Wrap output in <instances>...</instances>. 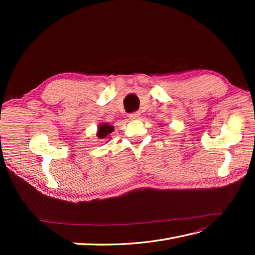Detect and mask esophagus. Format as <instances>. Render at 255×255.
Here are the masks:
<instances>
[{
    "instance_id": "esophagus-1",
    "label": "esophagus",
    "mask_w": 255,
    "mask_h": 255,
    "mask_svg": "<svg viewBox=\"0 0 255 255\" xmlns=\"http://www.w3.org/2000/svg\"><path fill=\"white\" fill-rule=\"evenodd\" d=\"M139 116H140V114L138 112H136V113H131L130 115H129V118H130L131 121H134V119H138Z\"/></svg>"
}]
</instances>
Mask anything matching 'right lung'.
<instances>
[{
  "label": "right lung",
  "instance_id": "right-lung-1",
  "mask_svg": "<svg viewBox=\"0 0 255 255\" xmlns=\"http://www.w3.org/2000/svg\"><path fill=\"white\" fill-rule=\"evenodd\" d=\"M114 131V126L112 125L107 124V123H100V125H97V131H96V136L100 139H106V138H111L108 137L110 134Z\"/></svg>",
  "mask_w": 255,
  "mask_h": 255
}]
</instances>
